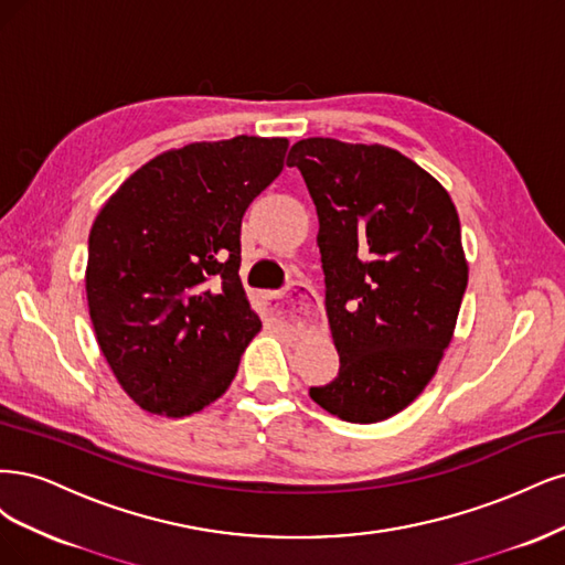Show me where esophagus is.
Segmentation results:
<instances>
[{"label": "esophagus", "instance_id": "34e87169", "mask_svg": "<svg viewBox=\"0 0 565 565\" xmlns=\"http://www.w3.org/2000/svg\"><path fill=\"white\" fill-rule=\"evenodd\" d=\"M267 309L275 321L281 323H305L315 317L317 296L305 284H290L281 294H267Z\"/></svg>", "mask_w": 565, "mask_h": 565}]
</instances>
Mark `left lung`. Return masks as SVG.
Instances as JSON below:
<instances>
[{
  "mask_svg": "<svg viewBox=\"0 0 565 565\" xmlns=\"http://www.w3.org/2000/svg\"><path fill=\"white\" fill-rule=\"evenodd\" d=\"M317 206L326 315L338 377L309 387L340 420L371 425L425 390L467 288L460 217L448 192L402 152L333 138L286 159Z\"/></svg>",
  "mask_w": 565,
  "mask_h": 565,
  "instance_id": "8db88e82",
  "label": "left lung"
}]
</instances>
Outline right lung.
Wrapping results in <instances>:
<instances>
[{
	"mask_svg": "<svg viewBox=\"0 0 565 565\" xmlns=\"http://www.w3.org/2000/svg\"><path fill=\"white\" fill-rule=\"evenodd\" d=\"M286 150V138L192 142L145 163L100 209L88 234V312L142 411L196 413L234 380L260 331L239 279L242 217Z\"/></svg>",
	"mask_w": 565,
	"mask_h": 565,
	"instance_id": "obj_1",
	"label": "right lung"
}]
</instances>
